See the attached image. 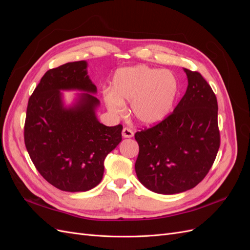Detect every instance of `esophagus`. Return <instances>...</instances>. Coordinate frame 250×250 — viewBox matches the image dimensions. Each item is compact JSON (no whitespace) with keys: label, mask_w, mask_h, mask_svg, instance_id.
<instances>
[{"label":"esophagus","mask_w":250,"mask_h":250,"mask_svg":"<svg viewBox=\"0 0 250 250\" xmlns=\"http://www.w3.org/2000/svg\"><path fill=\"white\" fill-rule=\"evenodd\" d=\"M122 135L124 138H132L133 137V131L130 129V128H123V131H122Z\"/></svg>","instance_id":"1"}]
</instances>
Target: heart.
Returning <instances> with one entry per match:
<instances>
[{
	"mask_svg": "<svg viewBox=\"0 0 250 250\" xmlns=\"http://www.w3.org/2000/svg\"><path fill=\"white\" fill-rule=\"evenodd\" d=\"M177 92V79L171 72L135 65L116 72L112 89L105 90L104 100L117 116L125 112V101L131 102L133 118L141 124L154 125L169 115Z\"/></svg>",
	"mask_w": 250,
	"mask_h": 250,
	"instance_id": "1",
	"label": "heart"
}]
</instances>
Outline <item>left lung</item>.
I'll return each mask as SVG.
<instances>
[{
    "mask_svg": "<svg viewBox=\"0 0 250 250\" xmlns=\"http://www.w3.org/2000/svg\"><path fill=\"white\" fill-rule=\"evenodd\" d=\"M185 72L187 92L173 112L134 134L140 147L134 165L138 178L158 194H177L197 186L220 147L216 95L200 73Z\"/></svg>",
    "mask_w": 250,
    "mask_h": 250,
    "instance_id": "obj_1",
    "label": "left lung"
}]
</instances>
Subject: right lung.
<instances>
[{
    "label": "right lung",
    "instance_id": "obj_1",
    "mask_svg": "<svg viewBox=\"0 0 250 250\" xmlns=\"http://www.w3.org/2000/svg\"><path fill=\"white\" fill-rule=\"evenodd\" d=\"M87 63L67 62L43 75L29 98L24 138L35 168L49 184L65 192H85L100 184L104 160L122 141L123 126L108 127L96 117L97 87ZM86 91L64 108L60 90Z\"/></svg>",
    "mask_w": 250,
    "mask_h": 250
}]
</instances>
